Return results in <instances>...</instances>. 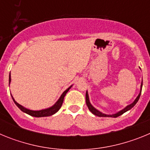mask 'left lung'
Returning <instances> with one entry per match:
<instances>
[{"instance_id": "1", "label": "left lung", "mask_w": 150, "mask_h": 150, "mask_svg": "<svg viewBox=\"0 0 150 150\" xmlns=\"http://www.w3.org/2000/svg\"><path fill=\"white\" fill-rule=\"evenodd\" d=\"M142 86H143V81L142 83H141V88H140V93H139L138 96L137 97V98L135 99L134 101L132 103V104H131L130 105L127 106L125 109H123L122 110L120 111V112H118L117 113H116V114H112V115H107V114H104V113H102V112H100V111H98V110H96L95 108V107H93V106L91 105V104H90L89 102V99H88V93H87L86 91V104H87V107H88V108L89 109V110L91 111L92 113H93L94 115H95V116H99V117H118V116H121V115H122L124 112H127L128 110H131L132 108V107H134V106L135 105V104H137V102L138 101L139 98H140V94H141V90H142Z\"/></svg>"}]
</instances>
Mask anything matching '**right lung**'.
<instances>
[{"instance_id": "1", "label": "right lung", "mask_w": 150, "mask_h": 150, "mask_svg": "<svg viewBox=\"0 0 150 150\" xmlns=\"http://www.w3.org/2000/svg\"><path fill=\"white\" fill-rule=\"evenodd\" d=\"M10 81H11V77H10V76H9V83H10ZM71 87H69L67 90L64 91L63 94L62 95V96L60 97V98L59 99V100L54 104L52 107H50L48 109H45V110H38V111H34V110H28L25 107H22V105H20L19 104H18L14 98H13V100L14 101V103L16 104V105L22 111V112H25L27 114L30 115L31 116H34V117H44V116H52V115L55 114V112H58L59 110L60 109L61 107H62V104H63V101H64V98L65 96V95L67 94V92L68 91V90L71 88Z\"/></svg>"}]
</instances>
